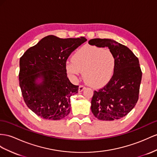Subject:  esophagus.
<instances>
[{"label":"esophagus","mask_w":157,"mask_h":157,"mask_svg":"<svg viewBox=\"0 0 157 157\" xmlns=\"http://www.w3.org/2000/svg\"><path fill=\"white\" fill-rule=\"evenodd\" d=\"M85 89H86V87H85V86H79L78 91H79V92H82V91H83Z\"/></svg>","instance_id":"obj_1"}]
</instances>
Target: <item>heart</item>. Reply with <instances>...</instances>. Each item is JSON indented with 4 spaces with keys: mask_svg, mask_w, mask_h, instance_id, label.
<instances>
[{
    "mask_svg": "<svg viewBox=\"0 0 157 157\" xmlns=\"http://www.w3.org/2000/svg\"><path fill=\"white\" fill-rule=\"evenodd\" d=\"M115 56L109 50L95 46L80 48L66 63V70L72 80L83 73L86 83L93 87H101L109 82L114 74Z\"/></svg>",
    "mask_w": 157,
    "mask_h": 157,
    "instance_id": "obj_1",
    "label": "heart"
}]
</instances>
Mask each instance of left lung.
Returning <instances> with one entry per match:
<instances>
[{
    "label": "left lung",
    "mask_w": 157,
    "mask_h": 157,
    "mask_svg": "<svg viewBox=\"0 0 157 157\" xmlns=\"http://www.w3.org/2000/svg\"><path fill=\"white\" fill-rule=\"evenodd\" d=\"M88 43L107 47L116 60L114 74L109 83L94 91L92 113L99 120L119 119L129 113L138 101L142 78L139 59L129 48L112 39L94 38Z\"/></svg>",
    "instance_id": "obj_1"
}]
</instances>
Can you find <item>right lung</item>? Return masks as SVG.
<instances>
[{
  "label": "right lung",
  "mask_w": 157,
  "mask_h": 157,
  "mask_svg": "<svg viewBox=\"0 0 157 157\" xmlns=\"http://www.w3.org/2000/svg\"><path fill=\"white\" fill-rule=\"evenodd\" d=\"M84 37L43 38L20 59L19 83L28 107L45 119L60 120L70 113V97L78 92L67 77L66 62Z\"/></svg>",
  "instance_id": "add662e5"
}]
</instances>
